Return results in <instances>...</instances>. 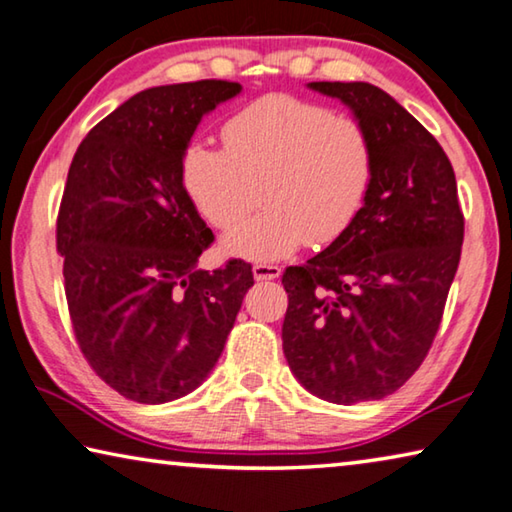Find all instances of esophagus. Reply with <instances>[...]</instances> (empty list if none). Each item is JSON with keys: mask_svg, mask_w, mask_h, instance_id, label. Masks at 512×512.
Here are the masks:
<instances>
[{"mask_svg": "<svg viewBox=\"0 0 512 512\" xmlns=\"http://www.w3.org/2000/svg\"><path fill=\"white\" fill-rule=\"evenodd\" d=\"M251 272H254V279L256 281H274L281 276V267L279 265H267V263H256L251 267Z\"/></svg>", "mask_w": 512, "mask_h": 512, "instance_id": "obj_1", "label": "esophagus"}]
</instances>
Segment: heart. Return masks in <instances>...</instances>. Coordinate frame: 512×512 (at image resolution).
<instances>
[{"label": "heart", "instance_id": "b5f03b06", "mask_svg": "<svg viewBox=\"0 0 512 512\" xmlns=\"http://www.w3.org/2000/svg\"><path fill=\"white\" fill-rule=\"evenodd\" d=\"M224 149L195 140L183 154V186L206 222L228 229L264 192L266 211L222 236V251L279 261L308 242L329 245L365 204L376 149L363 122L329 106L270 95L224 124Z\"/></svg>", "mask_w": 512, "mask_h": 512}]
</instances>
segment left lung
<instances>
[{"mask_svg":"<svg viewBox=\"0 0 512 512\" xmlns=\"http://www.w3.org/2000/svg\"><path fill=\"white\" fill-rule=\"evenodd\" d=\"M308 88L365 124L376 170L349 229L283 274V354L308 392L351 406L392 395L429 354L465 220L445 149L388 92L365 81Z\"/></svg>","mask_w":512,"mask_h":512,"instance_id":"8db88e82","label":"left lung"}]
</instances>
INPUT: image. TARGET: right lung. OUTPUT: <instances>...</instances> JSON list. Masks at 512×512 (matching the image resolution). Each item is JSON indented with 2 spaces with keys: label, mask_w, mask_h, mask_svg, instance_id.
<instances>
[{
  "label": "right lung",
  "mask_w": 512,
  "mask_h": 512,
  "mask_svg": "<svg viewBox=\"0 0 512 512\" xmlns=\"http://www.w3.org/2000/svg\"><path fill=\"white\" fill-rule=\"evenodd\" d=\"M240 90L213 79L142 90L83 138L67 172L56 247L74 335L97 376L138 404L206 381L254 286L245 261L197 267L213 231L181 174L201 117Z\"/></svg>",
  "instance_id": "add662e5"
}]
</instances>
